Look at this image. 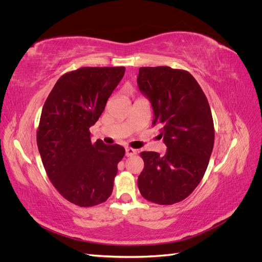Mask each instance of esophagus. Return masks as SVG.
I'll return each instance as SVG.
<instances>
[{
  "label": "esophagus",
  "mask_w": 262,
  "mask_h": 262,
  "mask_svg": "<svg viewBox=\"0 0 262 262\" xmlns=\"http://www.w3.org/2000/svg\"><path fill=\"white\" fill-rule=\"evenodd\" d=\"M136 154H137V150L134 148H132V147H126L125 148V156L130 157V156L136 155Z\"/></svg>",
  "instance_id": "obj_1"
}]
</instances>
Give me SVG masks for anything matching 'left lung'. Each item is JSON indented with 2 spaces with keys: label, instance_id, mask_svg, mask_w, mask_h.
Listing matches in <instances>:
<instances>
[{
  "label": "left lung",
  "instance_id": "obj_1",
  "mask_svg": "<svg viewBox=\"0 0 262 262\" xmlns=\"http://www.w3.org/2000/svg\"><path fill=\"white\" fill-rule=\"evenodd\" d=\"M138 86L152 104L153 125L161 126L164 155L142 152L138 187L144 199L168 205L182 201L200 184L214 144V124L205 95L187 71L140 68Z\"/></svg>",
  "mask_w": 262,
  "mask_h": 262
}]
</instances>
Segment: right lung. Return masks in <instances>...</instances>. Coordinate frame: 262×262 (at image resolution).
Segmentation results:
<instances>
[{
	"label": "right lung",
	"mask_w": 262,
	"mask_h": 262,
	"mask_svg": "<svg viewBox=\"0 0 262 262\" xmlns=\"http://www.w3.org/2000/svg\"><path fill=\"white\" fill-rule=\"evenodd\" d=\"M125 68H81L62 75L47 98L37 131L43 167L59 193L78 207L105 202L113 192L121 145L91 141L90 128Z\"/></svg>",
	"instance_id": "obj_1"
}]
</instances>
